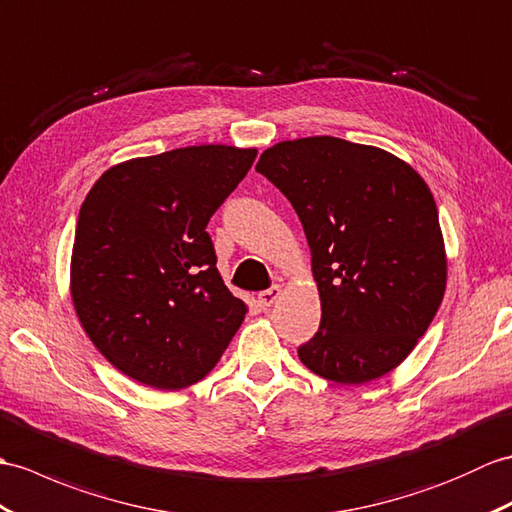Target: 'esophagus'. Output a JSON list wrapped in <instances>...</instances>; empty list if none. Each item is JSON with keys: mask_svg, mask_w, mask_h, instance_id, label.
Listing matches in <instances>:
<instances>
[{"mask_svg": "<svg viewBox=\"0 0 512 512\" xmlns=\"http://www.w3.org/2000/svg\"><path fill=\"white\" fill-rule=\"evenodd\" d=\"M281 292H283L281 285H272V288H268V290H264V292H259L257 299H259V303L264 305V307H270L272 303H275V301L279 299Z\"/></svg>", "mask_w": 512, "mask_h": 512, "instance_id": "1", "label": "esophagus"}]
</instances>
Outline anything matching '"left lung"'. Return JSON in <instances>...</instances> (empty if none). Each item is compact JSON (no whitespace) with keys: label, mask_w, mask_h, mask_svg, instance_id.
Segmentation results:
<instances>
[{"label":"left lung","mask_w":512,"mask_h":512,"mask_svg":"<svg viewBox=\"0 0 512 512\" xmlns=\"http://www.w3.org/2000/svg\"><path fill=\"white\" fill-rule=\"evenodd\" d=\"M257 172L292 202L312 253L323 314L301 362L336 384L390 373L430 327L447 285L430 187L395 154L329 135L279 141Z\"/></svg>","instance_id":"obj_1"}]
</instances>
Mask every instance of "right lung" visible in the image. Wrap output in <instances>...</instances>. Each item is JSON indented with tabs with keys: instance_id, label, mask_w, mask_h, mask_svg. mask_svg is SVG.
I'll list each match as a JSON object with an SVG mask.
<instances>
[{
	"instance_id": "right-lung-1",
	"label": "right lung",
	"mask_w": 512,
	"mask_h": 512,
	"mask_svg": "<svg viewBox=\"0 0 512 512\" xmlns=\"http://www.w3.org/2000/svg\"><path fill=\"white\" fill-rule=\"evenodd\" d=\"M257 148L187 146L113 165L80 207L69 290L117 371L157 390L218 364L248 307L224 285L205 231Z\"/></svg>"
}]
</instances>
